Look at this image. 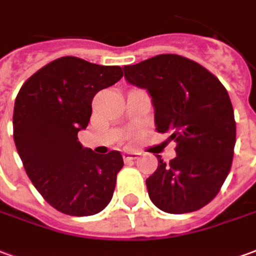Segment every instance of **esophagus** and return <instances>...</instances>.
Segmentation results:
<instances>
[{"label": "esophagus", "instance_id": "esophagus-1", "mask_svg": "<svg viewBox=\"0 0 256 256\" xmlns=\"http://www.w3.org/2000/svg\"><path fill=\"white\" fill-rule=\"evenodd\" d=\"M138 158V154L137 152H124L123 154V159L124 160H133V159Z\"/></svg>", "mask_w": 256, "mask_h": 256}]
</instances>
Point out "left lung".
I'll list each match as a JSON object with an SVG mask.
<instances>
[{
	"label": "left lung",
	"instance_id": "left-lung-1",
	"mask_svg": "<svg viewBox=\"0 0 256 256\" xmlns=\"http://www.w3.org/2000/svg\"><path fill=\"white\" fill-rule=\"evenodd\" d=\"M128 83L152 98L158 133H172L176 158L146 178L155 206L188 214L209 204L228 178L234 155L236 120L228 90L194 60L162 54L123 68Z\"/></svg>",
	"mask_w": 256,
	"mask_h": 256
}]
</instances>
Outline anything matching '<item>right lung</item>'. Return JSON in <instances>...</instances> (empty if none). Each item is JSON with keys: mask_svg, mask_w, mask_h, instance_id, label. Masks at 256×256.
Wrapping results in <instances>:
<instances>
[{"mask_svg": "<svg viewBox=\"0 0 256 256\" xmlns=\"http://www.w3.org/2000/svg\"><path fill=\"white\" fill-rule=\"evenodd\" d=\"M123 76L120 66L62 56L30 76L14 108V140L28 178L51 206L70 216L101 212L112 200L122 154L80 144L91 102Z\"/></svg>", "mask_w": 256, "mask_h": 256, "instance_id": "right-lung-1", "label": "right lung"}]
</instances>
